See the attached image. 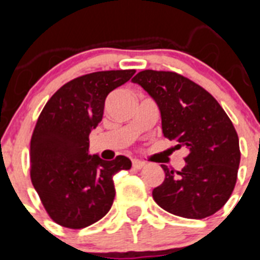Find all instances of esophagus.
<instances>
[{
  "label": "esophagus",
  "mask_w": 260,
  "mask_h": 260,
  "mask_svg": "<svg viewBox=\"0 0 260 260\" xmlns=\"http://www.w3.org/2000/svg\"><path fill=\"white\" fill-rule=\"evenodd\" d=\"M144 162L141 161V160H133V168L134 169H142V168H144Z\"/></svg>",
  "instance_id": "1"
}]
</instances>
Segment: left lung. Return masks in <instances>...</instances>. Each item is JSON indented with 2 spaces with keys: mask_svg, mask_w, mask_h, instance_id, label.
<instances>
[{
  "mask_svg": "<svg viewBox=\"0 0 260 260\" xmlns=\"http://www.w3.org/2000/svg\"><path fill=\"white\" fill-rule=\"evenodd\" d=\"M133 82L157 104L164 137L189 150L180 172L161 165L165 180L153 189L155 202L186 219L217 212L231 198L241 160L229 117L210 92L177 73L143 70Z\"/></svg>",
  "mask_w": 260,
  "mask_h": 260,
  "instance_id": "obj_1",
  "label": "left lung"
}]
</instances>
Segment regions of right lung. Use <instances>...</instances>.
<instances>
[{"instance_id":"1","label":"right lung","mask_w":260,"mask_h":260,"mask_svg":"<svg viewBox=\"0 0 260 260\" xmlns=\"http://www.w3.org/2000/svg\"><path fill=\"white\" fill-rule=\"evenodd\" d=\"M135 70L98 71L75 78L57 91L39 116L31 138V181L57 224L86 228L113 204V177L132 168L126 156L105 161L88 153V137L102 122L108 93Z\"/></svg>"}]
</instances>
